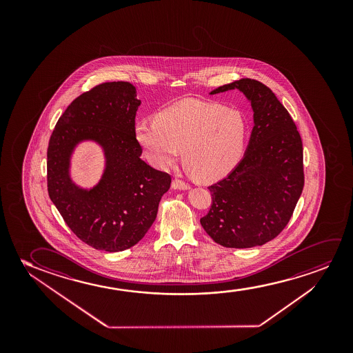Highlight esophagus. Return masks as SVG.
Masks as SVG:
<instances>
[{"mask_svg":"<svg viewBox=\"0 0 353 353\" xmlns=\"http://www.w3.org/2000/svg\"><path fill=\"white\" fill-rule=\"evenodd\" d=\"M172 188L179 189V190H188V189H190V185L183 182V181H181V179H176L172 181Z\"/></svg>","mask_w":353,"mask_h":353,"instance_id":"34e87169","label":"esophagus"}]
</instances>
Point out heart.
I'll use <instances>...</instances> for the list:
<instances>
[{
    "label": "heart",
    "mask_w": 353,
    "mask_h": 353,
    "mask_svg": "<svg viewBox=\"0 0 353 353\" xmlns=\"http://www.w3.org/2000/svg\"><path fill=\"white\" fill-rule=\"evenodd\" d=\"M135 139L152 164L166 170L179 160L203 182L227 176L246 150L248 123L239 110L216 102L184 100L136 123Z\"/></svg>",
    "instance_id": "heart-1"
}]
</instances>
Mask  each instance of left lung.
Instances as JSON below:
<instances>
[{
    "instance_id": "left-lung-1",
    "label": "left lung",
    "mask_w": 353,
    "mask_h": 353,
    "mask_svg": "<svg viewBox=\"0 0 353 353\" xmlns=\"http://www.w3.org/2000/svg\"><path fill=\"white\" fill-rule=\"evenodd\" d=\"M234 89L251 102L254 126L241 161L208 187L212 205L200 223L219 245L251 248L275 239L290 222L304 187L303 142L288 111L263 83L242 78L210 95Z\"/></svg>"
}]
</instances>
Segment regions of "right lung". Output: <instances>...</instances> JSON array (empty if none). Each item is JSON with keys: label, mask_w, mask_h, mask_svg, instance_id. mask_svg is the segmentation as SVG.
Wrapping results in <instances>:
<instances>
[{"label": "right lung", "mask_w": 353, "mask_h": 353, "mask_svg": "<svg viewBox=\"0 0 353 353\" xmlns=\"http://www.w3.org/2000/svg\"><path fill=\"white\" fill-rule=\"evenodd\" d=\"M136 97L131 83H102L73 100L49 140V198L68 228L101 251H124L141 241L171 184L170 174L140 158ZM89 140L101 145L105 166L99 182L84 189L72 179L70 160L77 145Z\"/></svg>", "instance_id": "add662e5"}]
</instances>
